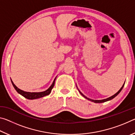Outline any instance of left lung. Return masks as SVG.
I'll return each instance as SVG.
<instances>
[{"label":"left lung","mask_w":135,"mask_h":135,"mask_svg":"<svg viewBox=\"0 0 135 135\" xmlns=\"http://www.w3.org/2000/svg\"><path fill=\"white\" fill-rule=\"evenodd\" d=\"M124 83H125V82H124ZM124 83L123 84V85L122 86V88H120V89L118 91V92L116 93H115V94H114V95H113V96H111V97H109V98H107V99H102V100H93V99H89V98H87L86 96H84L83 93H82L79 90V89H78V90H79V92H80V94L83 96V97H84V98H85L86 99H88V100H90V101H92V102H95V103H102V102H107V101H108V100H111V99H113V98H115L116 96H117L118 95V93H119L121 91H122V89L123 88V87H124Z\"/></svg>","instance_id":"obj_1"}]
</instances>
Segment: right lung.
Returning <instances> with one entry per match:
<instances>
[{"label":"right lung","mask_w":135,"mask_h":135,"mask_svg":"<svg viewBox=\"0 0 135 135\" xmlns=\"http://www.w3.org/2000/svg\"><path fill=\"white\" fill-rule=\"evenodd\" d=\"M56 78V77L55 78L53 83H52V84H51V86H50L47 90H46L45 91H43V92H26V91L22 90L21 89H20L19 88H18L15 85V84L13 83V82L12 81V80H11V82H12V84L13 86V88H15L16 91H17L19 94L21 95L22 97H24V98H26L28 99H38V98L44 97L45 96L48 95L51 93V90L54 86L55 81Z\"/></svg>","instance_id":"right-lung-1"}]
</instances>
